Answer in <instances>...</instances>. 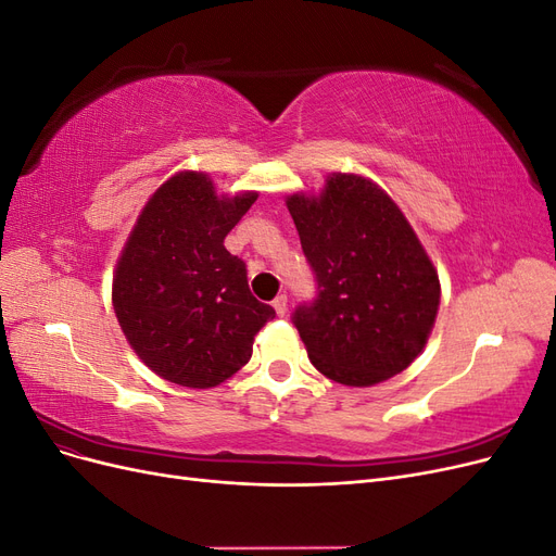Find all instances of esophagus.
I'll return each instance as SVG.
<instances>
[{
    "mask_svg": "<svg viewBox=\"0 0 556 556\" xmlns=\"http://www.w3.org/2000/svg\"><path fill=\"white\" fill-rule=\"evenodd\" d=\"M274 308H276V313L282 317L285 313H288V296L285 294H278L276 299H274Z\"/></svg>",
    "mask_w": 556,
    "mask_h": 556,
    "instance_id": "1",
    "label": "esophagus"
}]
</instances>
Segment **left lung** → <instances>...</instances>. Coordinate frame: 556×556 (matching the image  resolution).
<instances>
[{
    "label": "left lung",
    "instance_id": "left-lung-1",
    "mask_svg": "<svg viewBox=\"0 0 556 556\" xmlns=\"http://www.w3.org/2000/svg\"><path fill=\"white\" fill-rule=\"evenodd\" d=\"M317 296L292 323L319 374L371 387L425 350L441 282L406 215L374 180L331 174L319 194L288 197Z\"/></svg>",
    "mask_w": 556,
    "mask_h": 556
}]
</instances>
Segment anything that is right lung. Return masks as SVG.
Returning <instances> with one entry per match:
<instances>
[{"instance_id": "add662e5", "label": "right lung", "mask_w": 556, "mask_h": 556, "mask_svg": "<svg viewBox=\"0 0 556 556\" xmlns=\"http://www.w3.org/2000/svg\"><path fill=\"white\" fill-rule=\"evenodd\" d=\"M257 192L220 197L201 172H180L148 199L113 274V311L139 359L160 378L208 390L252 355L276 317L250 294L225 237Z\"/></svg>"}]
</instances>
